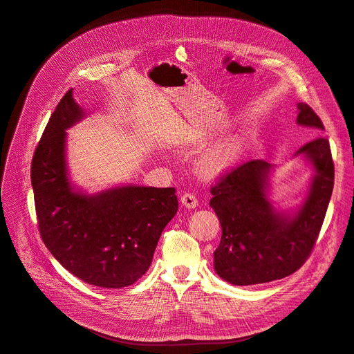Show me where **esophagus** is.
<instances>
[{"label":"esophagus","mask_w":354,"mask_h":354,"mask_svg":"<svg viewBox=\"0 0 354 354\" xmlns=\"http://www.w3.org/2000/svg\"><path fill=\"white\" fill-rule=\"evenodd\" d=\"M180 205L185 206L187 209H196L198 206V200H197L196 196L185 193V194L180 196Z\"/></svg>","instance_id":"obj_1"}]
</instances>
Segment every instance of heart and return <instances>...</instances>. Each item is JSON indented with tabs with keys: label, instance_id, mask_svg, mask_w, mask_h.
I'll list each match as a JSON object with an SVG mask.
<instances>
[{
	"label": "heart",
	"instance_id": "obj_1",
	"mask_svg": "<svg viewBox=\"0 0 354 354\" xmlns=\"http://www.w3.org/2000/svg\"><path fill=\"white\" fill-rule=\"evenodd\" d=\"M241 142L237 136H228L215 144L200 157L198 171L206 178H216L233 169L239 160Z\"/></svg>",
	"mask_w": 354,
	"mask_h": 354
}]
</instances>
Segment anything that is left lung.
<instances>
[{"label": "left lung", "instance_id": "obj_1", "mask_svg": "<svg viewBox=\"0 0 354 354\" xmlns=\"http://www.w3.org/2000/svg\"><path fill=\"white\" fill-rule=\"evenodd\" d=\"M297 124L325 130L307 104H298ZM294 157L313 167L306 197L295 210H279L270 198L274 166L262 160L221 176L210 188V207L221 222L222 236L214 252L216 274L236 286L283 279L304 264L319 236L334 188V161L329 140L317 138Z\"/></svg>", "mask_w": 354, "mask_h": 354}]
</instances>
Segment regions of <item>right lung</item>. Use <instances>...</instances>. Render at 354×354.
<instances>
[{"instance_id":"obj_1","label":"right lung","mask_w":354,"mask_h":354,"mask_svg":"<svg viewBox=\"0 0 354 354\" xmlns=\"http://www.w3.org/2000/svg\"><path fill=\"white\" fill-rule=\"evenodd\" d=\"M86 117L73 88L38 142L31 183L39 234L60 264L88 285L120 289L142 277L176 215L175 188L121 185L87 194L69 179L66 130Z\"/></svg>"}]
</instances>
